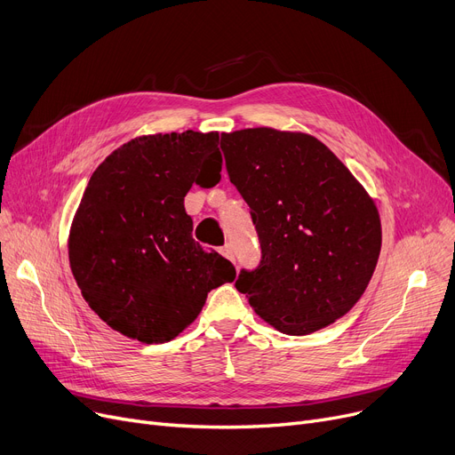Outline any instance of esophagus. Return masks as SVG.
Returning <instances> with one entry per match:
<instances>
[{
  "instance_id": "34e87169",
  "label": "esophagus",
  "mask_w": 455,
  "mask_h": 455,
  "mask_svg": "<svg viewBox=\"0 0 455 455\" xmlns=\"http://www.w3.org/2000/svg\"><path fill=\"white\" fill-rule=\"evenodd\" d=\"M220 252H221V256H225L227 259L234 261V252H232V247H230V245H225V247H221V249H220Z\"/></svg>"
}]
</instances>
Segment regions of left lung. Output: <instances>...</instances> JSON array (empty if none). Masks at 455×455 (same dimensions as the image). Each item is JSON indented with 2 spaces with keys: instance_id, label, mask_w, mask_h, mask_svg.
<instances>
[{
  "instance_id": "obj_1",
  "label": "left lung",
  "mask_w": 455,
  "mask_h": 455,
  "mask_svg": "<svg viewBox=\"0 0 455 455\" xmlns=\"http://www.w3.org/2000/svg\"><path fill=\"white\" fill-rule=\"evenodd\" d=\"M230 182L247 201L261 264L235 280L251 307L288 336L341 319L378 264L374 199L321 140L273 127L221 134Z\"/></svg>"
}]
</instances>
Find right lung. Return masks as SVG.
Segmentation results:
<instances>
[{"mask_svg":"<svg viewBox=\"0 0 455 455\" xmlns=\"http://www.w3.org/2000/svg\"><path fill=\"white\" fill-rule=\"evenodd\" d=\"M218 132L138 136L90 177L68 235L79 290L112 330L148 345L175 339L208 293L235 278L199 245L184 210L191 184L221 180Z\"/></svg>","mask_w":455,"mask_h":455,"instance_id":"1","label":"right lung"}]
</instances>
